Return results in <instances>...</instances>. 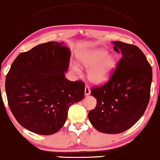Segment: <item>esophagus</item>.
Returning <instances> with one entry per match:
<instances>
[{
  "label": "esophagus",
  "mask_w": 160,
  "mask_h": 160,
  "mask_svg": "<svg viewBox=\"0 0 160 160\" xmlns=\"http://www.w3.org/2000/svg\"><path fill=\"white\" fill-rule=\"evenodd\" d=\"M91 93V90L89 88V87L86 86V87H85V95L86 96H88V95H89Z\"/></svg>",
  "instance_id": "34e87169"
}]
</instances>
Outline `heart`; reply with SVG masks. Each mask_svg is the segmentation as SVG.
<instances>
[{
	"instance_id": "obj_1",
	"label": "heart",
	"mask_w": 160,
	"mask_h": 160,
	"mask_svg": "<svg viewBox=\"0 0 160 160\" xmlns=\"http://www.w3.org/2000/svg\"><path fill=\"white\" fill-rule=\"evenodd\" d=\"M79 63L89 68L88 78L92 83L102 84L108 81L112 76L117 66V58L114 54H108V52L103 48H97L84 52L78 57ZM76 72L79 67L73 66Z\"/></svg>"
}]
</instances>
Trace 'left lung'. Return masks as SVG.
I'll return each instance as SVG.
<instances>
[{"label": "left lung", "mask_w": 160, "mask_h": 160, "mask_svg": "<svg viewBox=\"0 0 160 160\" xmlns=\"http://www.w3.org/2000/svg\"><path fill=\"white\" fill-rule=\"evenodd\" d=\"M112 43L122 58L109 81L91 92L97 106L88 115L97 130L111 134L128 130L142 117L152 82V68L137 46L120 41Z\"/></svg>", "instance_id": "1"}]
</instances>
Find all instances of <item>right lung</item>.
Listing matches in <instances>:
<instances>
[{
    "label": "right lung",
    "instance_id": "add662e5",
    "mask_svg": "<svg viewBox=\"0 0 160 160\" xmlns=\"http://www.w3.org/2000/svg\"><path fill=\"white\" fill-rule=\"evenodd\" d=\"M71 57L63 42L42 43L18 55L6 78L13 116L23 128L51 135L65 124L72 104L85 97V84L65 78Z\"/></svg>",
    "mask_w": 160,
    "mask_h": 160
}]
</instances>
